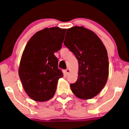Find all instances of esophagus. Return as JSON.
Here are the masks:
<instances>
[{"label": "esophagus", "mask_w": 129, "mask_h": 129, "mask_svg": "<svg viewBox=\"0 0 129 129\" xmlns=\"http://www.w3.org/2000/svg\"><path fill=\"white\" fill-rule=\"evenodd\" d=\"M66 74L68 75V74L70 73V69H67L66 70Z\"/></svg>", "instance_id": "1"}]
</instances>
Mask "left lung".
<instances>
[{"mask_svg": "<svg viewBox=\"0 0 129 129\" xmlns=\"http://www.w3.org/2000/svg\"><path fill=\"white\" fill-rule=\"evenodd\" d=\"M63 44L79 62L78 78L70 84L71 91L79 99L93 98L108 80L109 61L106 48L95 33L83 26L67 29Z\"/></svg>", "mask_w": 129, "mask_h": 129, "instance_id": "left-lung-1", "label": "left lung"}]
</instances>
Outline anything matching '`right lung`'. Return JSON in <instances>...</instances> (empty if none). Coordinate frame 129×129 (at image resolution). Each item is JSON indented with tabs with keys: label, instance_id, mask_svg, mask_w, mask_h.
<instances>
[{
	"label": "right lung",
	"instance_id": "add662e5",
	"mask_svg": "<svg viewBox=\"0 0 129 129\" xmlns=\"http://www.w3.org/2000/svg\"><path fill=\"white\" fill-rule=\"evenodd\" d=\"M66 30L45 28L34 34L26 44L18 74L24 91L32 100L45 102L55 94L63 73L54 53L61 49Z\"/></svg>",
	"mask_w": 129,
	"mask_h": 129
}]
</instances>
